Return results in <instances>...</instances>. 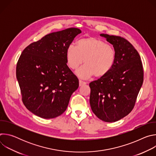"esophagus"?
Returning <instances> with one entry per match:
<instances>
[{
    "label": "esophagus",
    "mask_w": 156,
    "mask_h": 156,
    "mask_svg": "<svg viewBox=\"0 0 156 156\" xmlns=\"http://www.w3.org/2000/svg\"><path fill=\"white\" fill-rule=\"evenodd\" d=\"M86 84V82L83 81H81V80H79V86H81L84 85V84Z\"/></svg>",
    "instance_id": "esophagus-1"
}]
</instances>
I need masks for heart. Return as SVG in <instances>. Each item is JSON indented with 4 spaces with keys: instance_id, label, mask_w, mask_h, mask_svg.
Returning <instances> with one entry per match:
<instances>
[{
    "instance_id": "b5f03b06",
    "label": "heart",
    "mask_w": 156,
    "mask_h": 156,
    "mask_svg": "<svg viewBox=\"0 0 156 156\" xmlns=\"http://www.w3.org/2000/svg\"><path fill=\"white\" fill-rule=\"evenodd\" d=\"M116 52L113 48L104 40L88 37L77 41L76 47L70 45L66 51V60L72 70L78 69L84 62L85 65L76 72L78 76L88 78L105 76L113 68Z\"/></svg>"
}]
</instances>
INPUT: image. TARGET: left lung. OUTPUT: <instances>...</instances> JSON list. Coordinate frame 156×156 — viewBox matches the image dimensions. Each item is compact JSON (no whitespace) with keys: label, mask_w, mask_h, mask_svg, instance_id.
<instances>
[{"label":"left lung","mask_w":156,"mask_h":156,"mask_svg":"<svg viewBox=\"0 0 156 156\" xmlns=\"http://www.w3.org/2000/svg\"><path fill=\"white\" fill-rule=\"evenodd\" d=\"M116 52L113 68L105 76L90 83V103L101 120L114 122L128 115L135 106L143 83V68L138 51L120 36L101 34Z\"/></svg>","instance_id":"8db88e82"}]
</instances>
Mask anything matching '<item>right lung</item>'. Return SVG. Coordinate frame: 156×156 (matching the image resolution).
Wrapping results in <instances>:
<instances>
[{
    "instance_id": "add662e5",
    "label": "right lung",
    "mask_w": 156,
    "mask_h": 156,
    "mask_svg": "<svg viewBox=\"0 0 156 156\" xmlns=\"http://www.w3.org/2000/svg\"><path fill=\"white\" fill-rule=\"evenodd\" d=\"M81 33L76 28L52 33L22 52L16 75L22 101L34 115L54 119L67 108L79 81L66 65V51Z\"/></svg>"
}]
</instances>
